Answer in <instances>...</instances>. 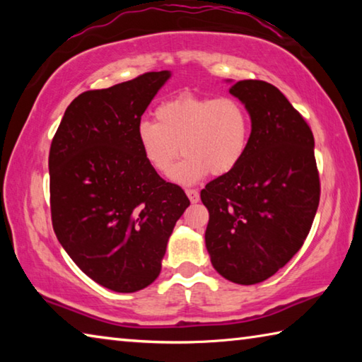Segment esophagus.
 <instances>
[{
	"instance_id": "1",
	"label": "esophagus",
	"mask_w": 362,
	"mask_h": 362,
	"mask_svg": "<svg viewBox=\"0 0 362 362\" xmlns=\"http://www.w3.org/2000/svg\"><path fill=\"white\" fill-rule=\"evenodd\" d=\"M185 193H187V196L189 198V201H192V203H198V201H199V193H198V189H194V188H187V189H185Z\"/></svg>"
}]
</instances>
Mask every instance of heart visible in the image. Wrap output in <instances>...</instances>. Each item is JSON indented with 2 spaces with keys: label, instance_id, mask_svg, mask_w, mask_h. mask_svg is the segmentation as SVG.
Listing matches in <instances>:
<instances>
[{
  "label": "heart",
  "instance_id": "obj_1",
  "mask_svg": "<svg viewBox=\"0 0 362 362\" xmlns=\"http://www.w3.org/2000/svg\"><path fill=\"white\" fill-rule=\"evenodd\" d=\"M155 119L139 124V150L161 175L170 174L180 150L185 153L174 173L177 182L194 183L209 173L228 174L246 156L250 115L236 97L183 94L161 103Z\"/></svg>",
  "mask_w": 362,
  "mask_h": 362
}]
</instances>
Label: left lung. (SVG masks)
<instances>
[{
  "label": "left lung",
  "mask_w": 362,
  "mask_h": 362,
  "mask_svg": "<svg viewBox=\"0 0 362 362\" xmlns=\"http://www.w3.org/2000/svg\"><path fill=\"white\" fill-rule=\"evenodd\" d=\"M249 110L252 131L235 170L201 189L209 211L212 267L236 284H257L283 268L308 236L320 206L315 137L284 94L260 79L230 88Z\"/></svg>",
  "instance_id": "1"
}]
</instances>
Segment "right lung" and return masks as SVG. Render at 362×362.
<instances>
[{
	"mask_svg": "<svg viewBox=\"0 0 362 362\" xmlns=\"http://www.w3.org/2000/svg\"><path fill=\"white\" fill-rule=\"evenodd\" d=\"M169 71L86 90L65 110L49 150L56 236L83 273L136 292L161 272L168 240L189 206L142 156L137 127Z\"/></svg>",
	"mask_w": 362,
	"mask_h": 362,
	"instance_id": "right-lung-1",
	"label": "right lung"
}]
</instances>
